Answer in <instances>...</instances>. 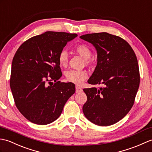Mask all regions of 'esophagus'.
<instances>
[{
  "mask_svg": "<svg viewBox=\"0 0 152 152\" xmlns=\"http://www.w3.org/2000/svg\"><path fill=\"white\" fill-rule=\"evenodd\" d=\"M75 90H76V92L78 93V92H80L83 91V88H81L80 86H75Z\"/></svg>",
  "mask_w": 152,
  "mask_h": 152,
  "instance_id": "1",
  "label": "esophagus"
}]
</instances>
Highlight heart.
<instances>
[{
  "mask_svg": "<svg viewBox=\"0 0 152 152\" xmlns=\"http://www.w3.org/2000/svg\"><path fill=\"white\" fill-rule=\"evenodd\" d=\"M75 49L77 53L85 59L86 64H90L91 62L90 58L92 55V52L88 47L86 45L80 44L76 46ZM58 59L60 66H66L68 61V53L66 49L60 50ZM66 77L69 82L75 83L76 85H80L87 79L88 74L86 71L84 70H69L66 73Z\"/></svg>",
  "mask_w": 152,
  "mask_h": 152,
  "instance_id": "obj_1",
  "label": "heart"
}]
</instances>
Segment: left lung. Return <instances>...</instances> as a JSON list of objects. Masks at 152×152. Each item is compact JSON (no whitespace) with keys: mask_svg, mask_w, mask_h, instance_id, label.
Here are the masks:
<instances>
[{"mask_svg":"<svg viewBox=\"0 0 152 152\" xmlns=\"http://www.w3.org/2000/svg\"><path fill=\"white\" fill-rule=\"evenodd\" d=\"M97 50V66L88 80L103 87L85 88L86 102L83 107L86 118L100 126L122 120L132 108L140 84L137 56L126 40L107 32L80 36Z\"/></svg>","mask_w":152,"mask_h":152,"instance_id":"1","label":"left lung"}]
</instances>
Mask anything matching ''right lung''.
Returning a JSON list of instances; mask_svg holds the SVG:
<instances>
[{
  "instance_id": "obj_1",
  "label": "right lung",
  "mask_w": 152,
  "mask_h": 152,
  "mask_svg": "<svg viewBox=\"0 0 152 152\" xmlns=\"http://www.w3.org/2000/svg\"><path fill=\"white\" fill-rule=\"evenodd\" d=\"M77 36L76 34L48 31L26 40L16 51L10 88L17 108L30 122L52 123L75 92L73 83L58 81L62 75L58 56L67 43Z\"/></svg>"
}]
</instances>
